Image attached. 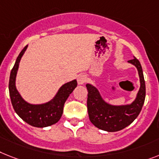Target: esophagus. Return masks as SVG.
<instances>
[{
  "label": "esophagus",
  "instance_id": "obj_1",
  "mask_svg": "<svg viewBox=\"0 0 159 159\" xmlns=\"http://www.w3.org/2000/svg\"><path fill=\"white\" fill-rule=\"evenodd\" d=\"M86 81H87V76H86L85 75H79L78 77H77V82H78L79 84H84Z\"/></svg>",
  "mask_w": 159,
  "mask_h": 159
}]
</instances>
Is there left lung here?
<instances>
[{"mask_svg": "<svg viewBox=\"0 0 159 159\" xmlns=\"http://www.w3.org/2000/svg\"><path fill=\"white\" fill-rule=\"evenodd\" d=\"M128 62L134 65L140 78V89L135 100L131 104L115 106L102 98L98 89L87 84V107L89 119L95 127L106 132H118L132 124L141 112L145 98V83L141 65L134 57Z\"/></svg>", "mask_w": 159, "mask_h": 159, "instance_id": "1", "label": "left lung"}]
</instances>
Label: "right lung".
<instances>
[{"instance_id":"obj_1","label":"right lung","mask_w":159,"mask_h":159,"mask_svg":"<svg viewBox=\"0 0 159 159\" xmlns=\"http://www.w3.org/2000/svg\"><path fill=\"white\" fill-rule=\"evenodd\" d=\"M27 45L23 48L18 56L14 67L11 70L9 82V92L12 106L17 115L27 124L35 128H45L53 125L61 119L66 101L77 86L76 80L66 83L58 89L54 98L43 104H31L22 98L17 90L16 75L20 60L27 50Z\"/></svg>"}]
</instances>
